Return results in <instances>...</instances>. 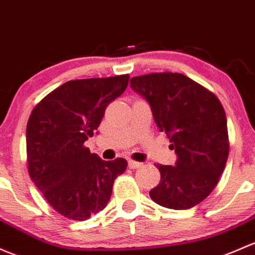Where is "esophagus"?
Returning a JSON list of instances; mask_svg holds the SVG:
<instances>
[{
    "label": "esophagus",
    "mask_w": 255,
    "mask_h": 255,
    "mask_svg": "<svg viewBox=\"0 0 255 255\" xmlns=\"http://www.w3.org/2000/svg\"><path fill=\"white\" fill-rule=\"evenodd\" d=\"M128 166H129V168H132V170H135V168L140 167L141 162L134 161V160H129V161H128Z\"/></svg>",
    "instance_id": "obj_1"
}]
</instances>
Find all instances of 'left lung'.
I'll return each instance as SVG.
<instances>
[{"label": "left lung", "mask_w": 255, "mask_h": 255, "mask_svg": "<svg viewBox=\"0 0 255 255\" xmlns=\"http://www.w3.org/2000/svg\"><path fill=\"white\" fill-rule=\"evenodd\" d=\"M130 88L151 109L160 132L175 150V166L156 165L160 183L149 192L156 204L193 208L214 191L229 157L226 114L215 94L181 73L133 77Z\"/></svg>", "instance_id": "1"}]
</instances>
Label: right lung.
Here are the masks:
<instances>
[{
  "label": "right lung",
  "mask_w": 255,
  "mask_h": 255,
  "mask_svg": "<svg viewBox=\"0 0 255 255\" xmlns=\"http://www.w3.org/2000/svg\"><path fill=\"white\" fill-rule=\"evenodd\" d=\"M128 80V74L69 80L31 111L26 125L29 175L64 218L83 221L105 209L115 179L127 168L122 157L104 161L84 143Z\"/></svg>",
  "instance_id": "add662e5"
}]
</instances>
